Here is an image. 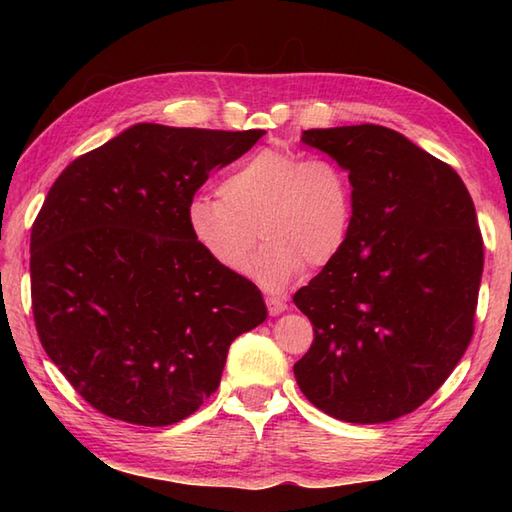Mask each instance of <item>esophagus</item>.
Returning a JSON list of instances; mask_svg holds the SVG:
<instances>
[{
	"label": "esophagus",
	"instance_id": "esophagus-1",
	"mask_svg": "<svg viewBox=\"0 0 512 512\" xmlns=\"http://www.w3.org/2000/svg\"><path fill=\"white\" fill-rule=\"evenodd\" d=\"M266 306H268V312L273 314V317H277V314H281L284 312L288 306H286V301L284 299H279V297H266Z\"/></svg>",
	"mask_w": 512,
	"mask_h": 512
}]
</instances>
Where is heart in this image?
<instances>
[{"instance_id": "heart-1", "label": "heart", "mask_w": 512, "mask_h": 512, "mask_svg": "<svg viewBox=\"0 0 512 512\" xmlns=\"http://www.w3.org/2000/svg\"><path fill=\"white\" fill-rule=\"evenodd\" d=\"M220 198L195 195L187 206L189 235L228 273L246 268L257 233L262 253L250 268L277 290L303 268H323L343 253L354 224V184L325 156L264 147L237 160L220 182Z\"/></svg>"}]
</instances>
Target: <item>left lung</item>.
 I'll list each match as a JSON object with an SVG mask.
<instances>
[{
  "instance_id": "1",
  "label": "left lung",
  "mask_w": 512,
  "mask_h": 512,
  "mask_svg": "<svg viewBox=\"0 0 512 512\" xmlns=\"http://www.w3.org/2000/svg\"><path fill=\"white\" fill-rule=\"evenodd\" d=\"M301 140L350 171L354 224L343 253L292 297L314 330L295 378L332 418L396 420L436 394L473 339L484 242L471 193L394 129Z\"/></svg>"
}]
</instances>
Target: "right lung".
<instances>
[{
    "mask_svg": "<svg viewBox=\"0 0 512 512\" xmlns=\"http://www.w3.org/2000/svg\"><path fill=\"white\" fill-rule=\"evenodd\" d=\"M264 134L140 123L50 187L30 233L32 314L50 361L105 416H191L231 343L266 321L262 292L215 266L184 217L209 173Z\"/></svg>",
    "mask_w": 512,
    "mask_h": 512,
    "instance_id": "right-lung-1",
    "label": "right lung"
}]
</instances>
